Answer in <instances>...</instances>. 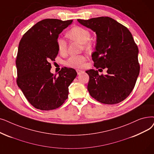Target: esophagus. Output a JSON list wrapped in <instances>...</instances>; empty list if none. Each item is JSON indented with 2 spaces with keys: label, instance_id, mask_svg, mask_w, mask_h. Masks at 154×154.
I'll return each instance as SVG.
<instances>
[{
  "label": "esophagus",
  "instance_id": "esophagus-1",
  "mask_svg": "<svg viewBox=\"0 0 154 154\" xmlns=\"http://www.w3.org/2000/svg\"><path fill=\"white\" fill-rule=\"evenodd\" d=\"M76 71H77V74H78V75H80V74H81V73H82L83 72V71H82V70H79V69L76 70Z\"/></svg>",
  "mask_w": 154,
  "mask_h": 154
}]
</instances>
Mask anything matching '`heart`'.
<instances>
[{
  "mask_svg": "<svg viewBox=\"0 0 154 154\" xmlns=\"http://www.w3.org/2000/svg\"><path fill=\"white\" fill-rule=\"evenodd\" d=\"M67 36L72 40H75V41L81 43L84 49L90 50L91 48V43L89 42L91 39V33L87 29L81 27V26H75L68 31ZM57 44L60 53L63 54L66 51L67 43L63 38H58ZM86 59V57L84 55H72L66 61V65L75 69L82 68L85 64Z\"/></svg>",
  "mask_w": 154,
  "mask_h": 154,
  "instance_id": "b5f03b06",
  "label": "heart"
}]
</instances>
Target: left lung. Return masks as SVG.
<instances>
[{"mask_svg":"<svg viewBox=\"0 0 154 154\" xmlns=\"http://www.w3.org/2000/svg\"><path fill=\"white\" fill-rule=\"evenodd\" d=\"M77 21L96 32V51L92 54L94 65L96 69H107L108 73L99 75L97 70L85 71L89 76L90 95L106 104L123 101L134 88L140 72L138 48L131 33L109 17Z\"/></svg>","mask_w":154,"mask_h":154,"instance_id":"obj_1","label":"left lung"}]
</instances>
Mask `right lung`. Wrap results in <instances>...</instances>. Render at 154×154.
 Segmentation results:
<instances>
[{
    "instance_id": "1",
    "label": "right lung",
    "mask_w": 154,
    "mask_h": 154,
    "mask_svg": "<svg viewBox=\"0 0 154 154\" xmlns=\"http://www.w3.org/2000/svg\"><path fill=\"white\" fill-rule=\"evenodd\" d=\"M72 21L43 19L26 32L19 42L16 60L17 84L36 109H55L68 98L69 86L77 73L75 69L64 67L58 76L53 75L50 62L58 53V35Z\"/></svg>"
}]
</instances>
